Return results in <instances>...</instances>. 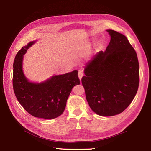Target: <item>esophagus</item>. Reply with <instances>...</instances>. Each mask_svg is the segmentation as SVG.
Wrapping results in <instances>:
<instances>
[{"mask_svg": "<svg viewBox=\"0 0 151 151\" xmlns=\"http://www.w3.org/2000/svg\"><path fill=\"white\" fill-rule=\"evenodd\" d=\"M83 75H84V74H83V72H82V71H79V73H78V76H79V78L80 79V80H81L82 77H83Z\"/></svg>", "mask_w": 151, "mask_h": 151, "instance_id": "obj_1", "label": "esophagus"}]
</instances>
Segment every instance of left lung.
<instances>
[{
	"mask_svg": "<svg viewBox=\"0 0 151 151\" xmlns=\"http://www.w3.org/2000/svg\"><path fill=\"white\" fill-rule=\"evenodd\" d=\"M110 42L84 67L82 84L90 108L98 115L111 116L129 106L137 92L139 65L137 53L127 37L107 29Z\"/></svg>",
	"mask_w": 151,
	"mask_h": 151,
	"instance_id": "1",
	"label": "left lung"
}]
</instances>
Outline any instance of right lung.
Masks as SVG:
<instances>
[{
	"label": "right lung",
	"mask_w": 151,
	"mask_h": 151,
	"mask_svg": "<svg viewBox=\"0 0 151 151\" xmlns=\"http://www.w3.org/2000/svg\"><path fill=\"white\" fill-rule=\"evenodd\" d=\"M36 42L32 41L16 54L13 64V89L17 99L30 115L53 119L64 111L72 88L80 84L78 71L53 75L41 83L30 81L22 68L24 55Z\"/></svg>",
	"instance_id": "add662e5"
}]
</instances>
